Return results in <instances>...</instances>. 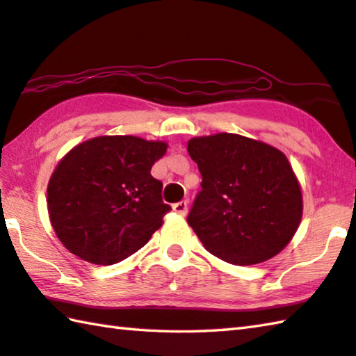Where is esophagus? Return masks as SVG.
<instances>
[{"label": "esophagus", "instance_id": "esophagus-1", "mask_svg": "<svg viewBox=\"0 0 356 356\" xmlns=\"http://www.w3.org/2000/svg\"><path fill=\"white\" fill-rule=\"evenodd\" d=\"M172 210L179 213V215L185 216L186 211H188V202H186V200H180V202H176L172 205Z\"/></svg>", "mask_w": 356, "mask_h": 356}]
</instances>
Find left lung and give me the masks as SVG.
<instances>
[{
    "label": "left lung",
    "instance_id": "obj_1",
    "mask_svg": "<svg viewBox=\"0 0 356 356\" xmlns=\"http://www.w3.org/2000/svg\"><path fill=\"white\" fill-rule=\"evenodd\" d=\"M186 149L202 176L186 221L210 254L249 266L286 248L299 229L303 202L285 154L225 132L191 138Z\"/></svg>",
    "mask_w": 356,
    "mask_h": 356
}]
</instances>
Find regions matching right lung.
Returning a JSON list of instances; mask_svg holds the SVG:
<instances>
[{
    "instance_id": "right-lung-1",
    "label": "right lung",
    "mask_w": 356,
    "mask_h": 356,
    "mask_svg": "<svg viewBox=\"0 0 356 356\" xmlns=\"http://www.w3.org/2000/svg\"><path fill=\"white\" fill-rule=\"evenodd\" d=\"M168 145L104 135L74 146L48 184L49 221L62 244L88 263L115 264L151 240L171 207L151 168Z\"/></svg>"
}]
</instances>
